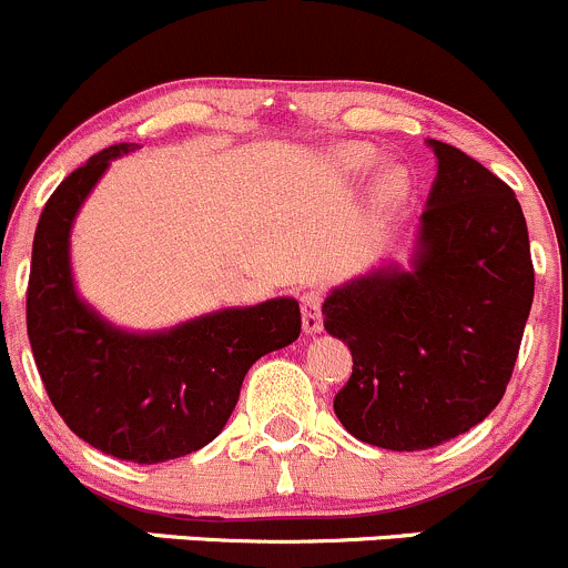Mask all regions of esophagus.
<instances>
[{
	"label": "esophagus",
	"instance_id": "obj_1",
	"mask_svg": "<svg viewBox=\"0 0 568 568\" xmlns=\"http://www.w3.org/2000/svg\"><path fill=\"white\" fill-rule=\"evenodd\" d=\"M323 290L320 286H312L301 295V320H303V331L306 333H320L323 331Z\"/></svg>",
	"mask_w": 568,
	"mask_h": 568
}]
</instances>
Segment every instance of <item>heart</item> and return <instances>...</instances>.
I'll return each mask as SVG.
<instances>
[{"mask_svg": "<svg viewBox=\"0 0 568 568\" xmlns=\"http://www.w3.org/2000/svg\"><path fill=\"white\" fill-rule=\"evenodd\" d=\"M372 161H374V155L369 153V150H353V153H347V163L355 169H366ZM396 185H399V180L396 178L385 180V191H396Z\"/></svg>", "mask_w": 568, "mask_h": 568, "instance_id": "b5f03b06", "label": "heart"}]
</instances>
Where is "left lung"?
<instances>
[{"instance_id":"obj_1","label":"left lung","mask_w":568,"mask_h":568,"mask_svg":"<svg viewBox=\"0 0 568 568\" xmlns=\"http://www.w3.org/2000/svg\"><path fill=\"white\" fill-rule=\"evenodd\" d=\"M437 178L413 273H374L325 301V331L353 374L333 399L344 429L424 452L481 424L517 364L534 303L528 226L514 191L432 139Z\"/></svg>"}]
</instances>
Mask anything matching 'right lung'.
Returning a JSON list of instances; mask_svg holds the SVG:
<instances>
[{
	"label": "right lung",
	"mask_w": 568,
	"mask_h": 568,
	"mask_svg": "<svg viewBox=\"0 0 568 568\" xmlns=\"http://www.w3.org/2000/svg\"><path fill=\"white\" fill-rule=\"evenodd\" d=\"M73 169L40 213L27 286V333L51 405L84 443L116 459L158 465L207 446L241 396L245 372L301 336L292 297L230 308L155 336L114 331L75 297L68 265L73 215L111 158Z\"/></svg>",
	"instance_id": "right-lung-1"
}]
</instances>
